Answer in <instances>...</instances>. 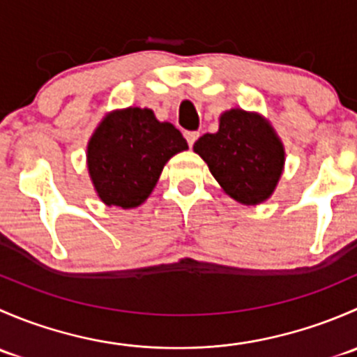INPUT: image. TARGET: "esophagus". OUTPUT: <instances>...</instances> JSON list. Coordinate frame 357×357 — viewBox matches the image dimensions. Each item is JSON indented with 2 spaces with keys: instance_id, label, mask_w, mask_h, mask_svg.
<instances>
[{
  "instance_id": "obj_1",
  "label": "esophagus",
  "mask_w": 357,
  "mask_h": 357,
  "mask_svg": "<svg viewBox=\"0 0 357 357\" xmlns=\"http://www.w3.org/2000/svg\"><path fill=\"white\" fill-rule=\"evenodd\" d=\"M185 138H186V142H188V145L193 146V143L199 139V132H197V131H186Z\"/></svg>"
}]
</instances>
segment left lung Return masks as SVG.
Masks as SVG:
<instances>
[{
    "label": "left lung",
    "instance_id": "obj_1",
    "mask_svg": "<svg viewBox=\"0 0 357 357\" xmlns=\"http://www.w3.org/2000/svg\"><path fill=\"white\" fill-rule=\"evenodd\" d=\"M226 195L243 205H259L275 193L285 167V146L275 128L257 112L229 109L218 132L193 145Z\"/></svg>",
    "mask_w": 357,
    "mask_h": 357
}]
</instances>
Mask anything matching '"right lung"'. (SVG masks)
<instances>
[{"mask_svg": "<svg viewBox=\"0 0 357 357\" xmlns=\"http://www.w3.org/2000/svg\"><path fill=\"white\" fill-rule=\"evenodd\" d=\"M188 149L179 129L150 109L128 107L102 119L88 142L86 164L98 199L135 208L155 188L169 158Z\"/></svg>", "mask_w": 357, "mask_h": 357, "instance_id": "obj_1", "label": "right lung"}]
</instances>
